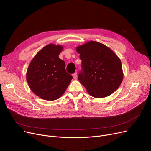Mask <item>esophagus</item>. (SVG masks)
<instances>
[{"label": "esophagus", "mask_w": 151, "mask_h": 151, "mask_svg": "<svg viewBox=\"0 0 151 151\" xmlns=\"http://www.w3.org/2000/svg\"><path fill=\"white\" fill-rule=\"evenodd\" d=\"M73 78H74V79H76L77 77V73H75L74 74H73Z\"/></svg>", "instance_id": "esophagus-1"}]
</instances>
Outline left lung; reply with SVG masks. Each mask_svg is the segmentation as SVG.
Returning a JSON list of instances; mask_svg holds the SVG:
<instances>
[{
	"mask_svg": "<svg viewBox=\"0 0 151 151\" xmlns=\"http://www.w3.org/2000/svg\"><path fill=\"white\" fill-rule=\"evenodd\" d=\"M82 71L80 82L91 96L103 98L116 91L123 81L122 63L117 55L105 45L90 41L77 47Z\"/></svg>",
	"mask_w": 151,
	"mask_h": 151,
	"instance_id": "1",
	"label": "left lung"
}]
</instances>
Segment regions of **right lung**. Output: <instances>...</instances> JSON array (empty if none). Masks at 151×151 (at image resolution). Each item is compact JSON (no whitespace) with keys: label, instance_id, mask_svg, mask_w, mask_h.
Segmentation results:
<instances>
[{"label":"right lung","instance_id":"right-lung-1","mask_svg":"<svg viewBox=\"0 0 151 151\" xmlns=\"http://www.w3.org/2000/svg\"><path fill=\"white\" fill-rule=\"evenodd\" d=\"M63 47L50 44L35 55L26 73L29 87L39 98L53 101L66 90L73 76L66 73L65 62L60 59Z\"/></svg>","mask_w":151,"mask_h":151}]
</instances>
